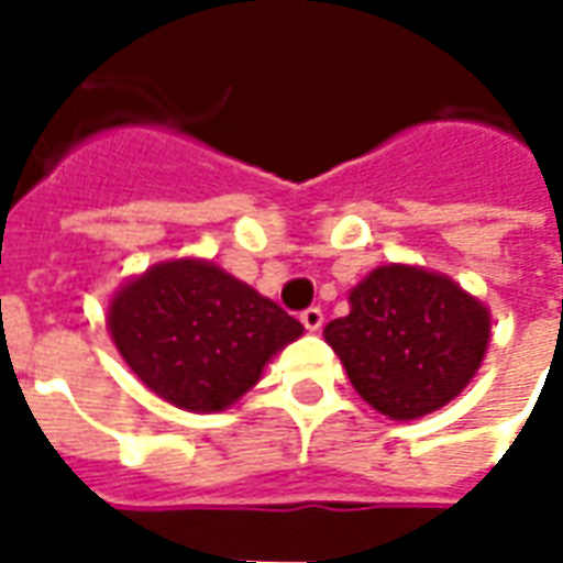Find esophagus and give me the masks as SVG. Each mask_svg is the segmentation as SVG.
<instances>
[{
	"instance_id": "34e87169",
	"label": "esophagus",
	"mask_w": 563,
	"mask_h": 563,
	"mask_svg": "<svg viewBox=\"0 0 563 563\" xmlns=\"http://www.w3.org/2000/svg\"><path fill=\"white\" fill-rule=\"evenodd\" d=\"M301 322H305L307 331H319L322 329V310L319 307H307V310H301Z\"/></svg>"
}]
</instances>
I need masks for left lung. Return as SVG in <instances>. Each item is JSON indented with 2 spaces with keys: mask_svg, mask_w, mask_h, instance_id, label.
Instances as JSON below:
<instances>
[{
  "mask_svg": "<svg viewBox=\"0 0 563 563\" xmlns=\"http://www.w3.org/2000/svg\"><path fill=\"white\" fill-rule=\"evenodd\" d=\"M350 305L325 325V341L355 391L389 419L440 410L483 362L488 310L443 274L383 265L355 286Z\"/></svg>",
  "mask_w": 563,
  "mask_h": 563,
  "instance_id": "left-lung-1",
  "label": "left lung"
}]
</instances>
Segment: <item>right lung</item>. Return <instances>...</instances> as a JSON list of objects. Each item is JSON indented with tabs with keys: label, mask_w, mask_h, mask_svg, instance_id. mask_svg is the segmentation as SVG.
<instances>
[{
	"label": "right lung",
	"mask_w": 563,
	"mask_h": 563,
	"mask_svg": "<svg viewBox=\"0 0 563 563\" xmlns=\"http://www.w3.org/2000/svg\"><path fill=\"white\" fill-rule=\"evenodd\" d=\"M108 329L141 383L189 413L225 410L305 331L271 298L196 258L126 283L111 301Z\"/></svg>",
	"instance_id": "add662e5"
}]
</instances>
